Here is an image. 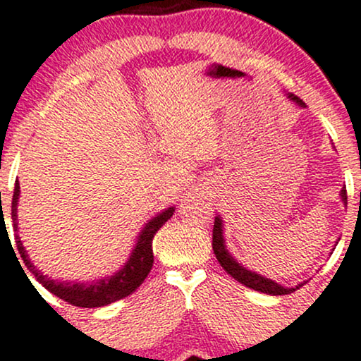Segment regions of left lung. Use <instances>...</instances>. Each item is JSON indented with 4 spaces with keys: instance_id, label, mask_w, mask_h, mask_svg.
<instances>
[{
    "instance_id": "obj_1",
    "label": "left lung",
    "mask_w": 361,
    "mask_h": 361,
    "mask_svg": "<svg viewBox=\"0 0 361 361\" xmlns=\"http://www.w3.org/2000/svg\"><path fill=\"white\" fill-rule=\"evenodd\" d=\"M287 98H290V102L297 103V105L302 106V109L305 106V103L302 102L299 97H295V94L287 93ZM339 197H341L343 205L346 207V204H348L346 186H343L341 192H339ZM338 241H336V244H338ZM212 247L215 252V258H217L219 263H221V267L224 268V270L229 273L233 279L238 280L239 283L246 285V287H250L252 290H258V292L268 293V295H287V293L295 292V290L300 288L302 285L307 283V280H304V281H300V283H297L295 287H283V285L276 283L275 280L267 279V276L259 275V273H256L252 270H247V268L244 267V264L239 263V261L235 259L233 255H231L229 250H227L226 239H224V221H222L221 215H215L214 233H212Z\"/></svg>"
}]
</instances>
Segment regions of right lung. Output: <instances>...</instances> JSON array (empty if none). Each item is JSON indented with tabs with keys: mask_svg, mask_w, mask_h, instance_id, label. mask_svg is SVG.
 <instances>
[{
	"mask_svg": "<svg viewBox=\"0 0 361 361\" xmlns=\"http://www.w3.org/2000/svg\"><path fill=\"white\" fill-rule=\"evenodd\" d=\"M18 200H20V183L16 180L13 200H11V221H13V231L16 233V250L22 256L25 267L35 276L39 283H42L49 292L54 293L59 299L76 305V307H103L111 302H117L123 297L130 295L140 287L146 276L151 271L152 263H154V255H152V239L161 227L173 217L175 207H168L163 212H159L151 221L144 224L140 233L135 238V244L132 247L130 256H128L123 267L114 273V275L102 276L98 280L91 281H69V280H56L52 276L44 275L42 271L37 270V267L30 261L23 243L20 241L18 235ZM22 267V264H20ZM27 275V273H25Z\"/></svg>",
	"mask_w": 361,
	"mask_h": 361,
	"instance_id": "right-lung-1",
	"label": "right lung"
}]
</instances>
